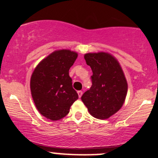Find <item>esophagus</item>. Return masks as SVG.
<instances>
[{"instance_id":"1","label":"esophagus","mask_w":158,"mask_h":158,"mask_svg":"<svg viewBox=\"0 0 158 158\" xmlns=\"http://www.w3.org/2000/svg\"><path fill=\"white\" fill-rule=\"evenodd\" d=\"M78 95H79V98H81L82 95V91H78Z\"/></svg>"}]
</instances>
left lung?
Masks as SVG:
<instances>
[{"instance_id": "obj_1", "label": "left lung", "mask_w": 158, "mask_h": 158, "mask_svg": "<svg viewBox=\"0 0 158 158\" xmlns=\"http://www.w3.org/2000/svg\"><path fill=\"white\" fill-rule=\"evenodd\" d=\"M92 86L81 97L93 117L109 118L123 106L128 91L125 75L117 60L106 52L87 53Z\"/></svg>"}]
</instances>
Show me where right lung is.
<instances>
[{
  "instance_id": "1",
  "label": "right lung",
  "mask_w": 158,
  "mask_h": 158,
  "mask_svg": "<svg viewBox=\"0 0 158 158\" xmlns=\"http://www.w3.org/2000/svg\"><path fill=\"white\" fill-rule=\"evenodd\" d=\"M77 56L68 49L55 51L42 60L32 74L30 90L35 106L50 120L64 118L79 98L69 75Z\"/></svg>"
}]
</instances>
